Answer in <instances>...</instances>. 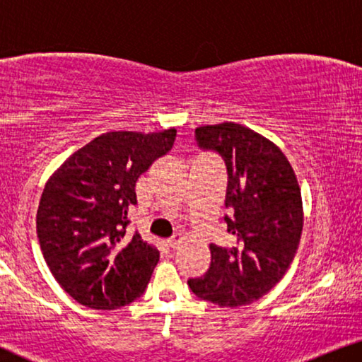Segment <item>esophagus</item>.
<instances>
[{
    "mask_svg": "<svg viewBox=\"0 0 362 362\" xmlns=\"http://www.w3.org/2000/svg\"><path fill=\"white\" fill-rule=\"evenodd\" d=\"M180 239H182V234H180V233H175L174 235H172V237H169V239H167V245H169L170 249H175V247L179 245Z\"/></svg>",
    "mask_w": 362,
    "mask_h": 362,
    "instance_id": "obj_1",
    "label": "esophagus"
}]
</instances>
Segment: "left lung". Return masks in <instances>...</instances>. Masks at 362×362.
<instances>
[{
    "instance_id": "left-lung-1",
    "label": "left lung",
    "mask_w": 362,
    "mask_h": 362,
    "mask_svg": "<svg viewBox=\"0 0 362 362\" xmlns=\"http://www.w3.org/2000/svg\"><path fill=\"white\" fill-rule=\"evenodd\" d=\"M195 139L228 169L224 223L234 245H209L211 265L188 286L219 307L252 304L279 283L298 252L304 224L298 179L281 149L250 128L199 127Z\"/></svg>"
}]
</instances>
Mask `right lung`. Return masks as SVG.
Wrapping results in <instances>:
<instances>
[{
  "instance_id": "1",
  "label": "right lung",
  "mask_w": 362,
  "mask_h": 362,
  "mask_svg": "<svg viewBox=\"0 0 362 362\" xmlns=\"http://www.w3.org/2000/svg\"><path fill=\"white\" fill-rule=\"evenodd\" d=\"M177 129L110 132L64 160L43 188L37 237L48 268L74 300L113 310L138 299L159 262V250L127 218L136 182L174 146Z\"/></svg>"
}]
</instances>
